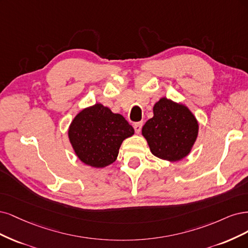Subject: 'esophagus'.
I'll list each match as a JSON object with an SVG mask.
<instances>
[{"label": "esophagus", "instance_id": "1", "mask_svg": "<svg viewBox=\"0 0 248 248\" xmlns=\"http://www.w3.org/2000/svg\"><path fill=\"white\" fill-rule=\"evenodd\" d=\"M142 124H143V123H142V122H139V123H136V124H134V129H135V132L137 133V134H139V133H140V131H141V129H142Z\"/></svg>", "mask_w": 248, "mask_h": 248}]
</instances>
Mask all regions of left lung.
Here are the masks:
<instances>
[{"label":"left lung","instance_id":"left-lung-1","mask_svg":"<svg viewBox=\"0 0 248 248\" xmlns=\"http://www.w3.org/2000/svg\"><path fill=\"white\" fill-rule=\"evenodd\" d=\"M195 115L183 104L167 98L154 106V117L142 127L151 154L169 162H177L190 153L198 137Z\"/></svg>","mask_w":248,"mask_h":248}]
</instances>
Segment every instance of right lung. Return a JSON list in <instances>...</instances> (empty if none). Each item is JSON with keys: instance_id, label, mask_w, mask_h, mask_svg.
<instances>
[{"instance_id": "right-lung-1", "label": "right lung", "mask_w": 248, "mask_h": 248, "mask_svg": "<svg viewBox=\"0 0 248 248\" xmlns=\"http://www.w3.org/2000/svg\"><path fill=\"white\" fill-rule=\"evenodd\" d=\"M133 135V126L123 115L113 113L100 103L81 110L68 131L78 158L93 168H104L115 162L123 141Z\"/></svg>"}]
</instances>
